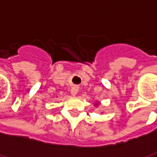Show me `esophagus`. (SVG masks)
<instances>
[{
	"label": "esophagus",
	"instance_id": "1",
	"mask_svg": "<svg viewBox=\"0 0 157 157\" xmlns=\"http://www.w3.org/2000/svg\"><path fill=\"white\" fill-rule=\"evenodd\" d=\"M77 92H78V87L77 86H72L71 89V94L72 96H75L77 94Z\"/></svg>",
	"mask_w": 157,
	"mask_h": 157
}]
</instances>
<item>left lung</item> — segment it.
<instances>
[{"mask_svg":"<svg viewBox=\"0 0 157 157\" xmlns=\"http://www.w3.org/2000/svg\"><path fill=\"white\" fill-rule=\"evenodd\" d=\"M96 105H98V104H95V106H96Z\"/></svg>","mask_w":157,"mask_h":157,"instance_id":"left-lung-1","label":"left lung"}]
</instances>
